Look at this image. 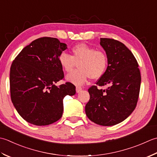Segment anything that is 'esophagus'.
<instances>
[{
	"instance_id": "esophagus-1",
	"label": "esophagus",
	"mask_w": 157,
	"mask_h": 157,
	"mask_svg": "<svg viewBox=\"0 0 157 157\" xmlns=\"http://www.w3.org/2000/svg\"><path fill=\"white\" fill-rule=\"evenodd\" d=\"M82 89L81 87H78V86H77V87H76V93H79L82 91Z\"/></svg>"
}]
</instances>
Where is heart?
<instances>
[{
	"mask_svg": "<svg viewBox=\"0 0 157 157\" xmlns=\"http://www.w3.org/2000/svg\"><path fill=\"white\" fill-rule=\"evenodd\" d=\"M72 55L61 53L58 61L66 72H71L77 64L78 69L67 76L66 79L76 85H81L87 79H98L105 74L108 66V57L105 52L95 49L85 43H80L72 47Z\"/></svg>",
	"mask_w": 157,
	"mask_h": 157,
	"instance_id": "obj_1",
	"label": "heart"
}]
</instances>
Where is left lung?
<instances>
[{
	"mask_svg": "<svg viewBox=\"0 0 157 157\" xmlns=\"http://www.w3.org/2000/svg\"><path fill=\"white\" fill-rule=\"evenodd\" d=\"M100 44L108 57V66L98 86L109 85L105 90L97 85L88 89L90 99L85 113L93 122L112 126L122 122L132 113L138 100L141 75L136 57L120 41L101 38Z\"/></svg>",
	"mask_w": 157,
	"mask_h": 157,
	"instance_id": "8db88e82",
	"label": "left lung"
}]
</instances>
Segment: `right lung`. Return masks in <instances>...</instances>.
<instances>
[{
	"label": "right lung",
	"mask_w": 157,
	"mask_h": 157,
	"mask_svg": "<svg viewBox=\"0 0 157 157\" xmlns=\"http://www.w3.org/2000/svg\"><path fill=\"white\" fill-rule=\"evenodd\" d=\"M67 49L56 38L42 37L25 47L13 61L10 68V94L19 114L34 125H48L62 117L63 100L76 94L64 78L58 57Z\"/></svg>",
	"instance_id": "right-lung-1"
}]
</instances>
